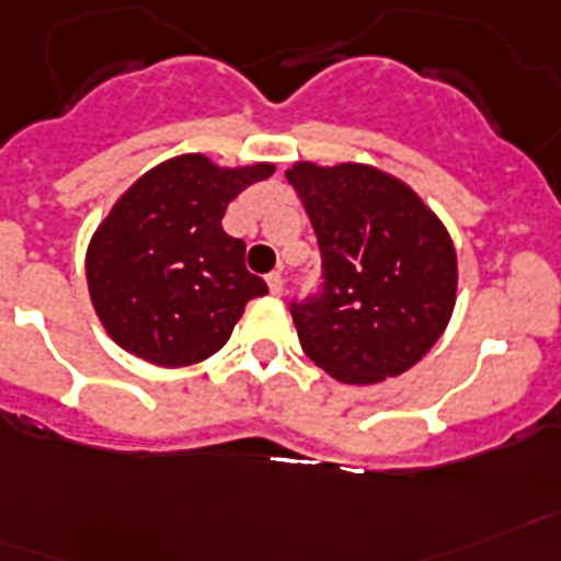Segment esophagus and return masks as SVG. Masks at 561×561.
Returning a JSON list of instances; mask_svg holds the SVG:
<instances>
[{"label": "esophagus", "instance_id": "esophagus-1", "mask_svg": "<svg viewBox=\"0 0 561 561\" xmlns=\"http://www.w3.org/2000/svg\"><path fill=\"white\" fill-rule=\"evenodd\" d=\"M266 284H270V291H272V295H284L286 280H284V275H280V272H272V275L266 277Z\"/></svg>", "mask_w": 561, "mask_h": 561}]
</instances>
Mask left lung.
I'll return each mask as SVG.
<instances>
[{
    "mask_svg": "<svg viewBox=\"0 0 561 561\" xmlns=\"http://www.w3.org/2000/svg\"><path fill=\"white\" fill-rule=\"evenodd\" d=\"M286 180L323 257V295L291 307L304 353L341 383H378L433 350L456 309V247L404 180L298 160Z\"/></svg>",
    "mask_w": 561,
    "mask_h": 561,
    "instance_id": "left-lung-1",
    "label": "left lung"
}]
</instances>
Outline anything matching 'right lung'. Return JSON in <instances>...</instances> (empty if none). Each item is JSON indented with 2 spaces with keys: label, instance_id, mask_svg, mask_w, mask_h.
Wrapping results in <instances>:
<instances>
[{
  "label": "right lung",
  "instance_id": "1",
  "mask_svg": "<svg viewBox=\"0 0 561 561\" xmlns=\"http://www.w3.org/2000/svg\"><path fill=\"white\" fill-rule=\"evenodd\" d=\"M275 163L217 165L180 154L125 188L88 240L91 307L111 341L157 367H188L229 341L266 284L243 240L224 231L229 203Z\"/></svg>",
  "mask_w": 561,
  "mask_h": 561
}]
</instances>
